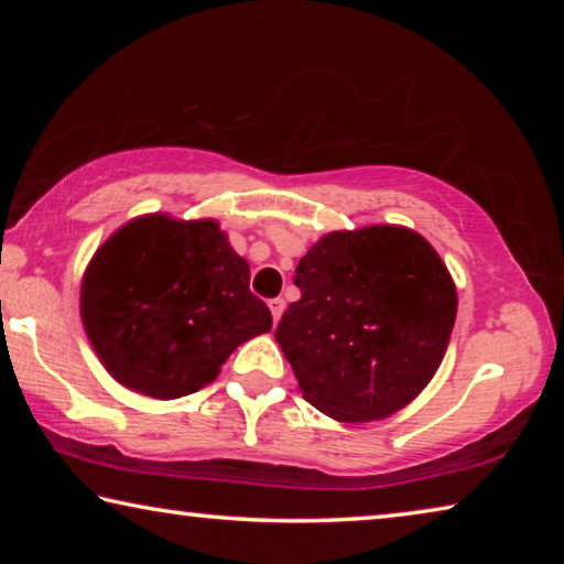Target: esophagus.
<instances>
[{
	"mask_svg": "<svg viewBox=\"0 0 564 564\" xmlns=\"http://www.w3.org/2000/svg\"><path fill=\"white\" fill-rule=\"evenodd\" d=\"M269 308H271V316H273V321L279 323V321H281V316H283L285 301H283V299H273V301H269Z\"/></svg>",
	"mask_w": 564,
	"mask_h": 564,
	"instance_id": "obj_1",
	"label": "esophagus"
}]
</instances>
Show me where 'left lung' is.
Listing matches in <instances>:
<instances>
[{"label":"left lung","mask_w":564,"mask_h":564,"mask_svg":"<svg viewBox=\"0 0 564 564\" xmlns=\"http://www.w3.org/2000/svg\"><path fill=\"white\" fill-rule=\"evenodd\" d=\"M301 299L275 340L303 398L340 423L383 420L435 376L457 293L441 256L403 226L333 231L295 265Z\"/></svg>","instance_id":"left-lung-1"}]
</instances>
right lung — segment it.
<instances>
[{"label":"right lung","instance_id":"add662e5","mask_svg":"<svg viewBox=\"0 0 564 564\" xmlns=\"http://www.w3.org/2000/svg\"><path fill=\"white\" fill-rule=\"evenodd\" d=\"M248 281V263L212 218L139 216L87 265L84 330L129 390L159 400L196 393L241 343L273 326Z\"/></svg>","mask_w":564,"mask_h":564}]
</instances>
